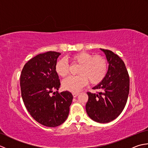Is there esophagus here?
Wrapping results in <instances>:
<instances>
[{"mask_svg": "<svg viewBox=\"0 0 148 148\" xmlns=\"http://www.w3.org/2000/svg\"><path fill=\"white\" fill-rule=\"evenodd\" d=\"M79 93H72V95H73V97H74V98H75V97H76L78 95H79Z\"/></svg>", "mask_w": 148, "mask_h": 148, "instance_id": "1", "label": "esophagus"}]
</instances>
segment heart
<instances>
[{
    "mask_svg": "<svg viewBox=\"0 0 148 148\" xmlns=\"http://www.w3.org/2000/svg\"><path fill=\"white\" fill-rule=\"evenodd\" d=\"M71 60L79 64L76 76H70L62 83L63 88L69 92H79L89 81L97 84L103 79L108 72V63L101 56H93L88 52L81 51L71 56ZM55 71L58 76L64 77L69 73V65L64 59L60 60L55 65Z\"/></svg>",
    "mask_w": 148,
    "mask_h": 148,
    "instance_id": "heart-1",
    "label": "heart"
}]
</instances>
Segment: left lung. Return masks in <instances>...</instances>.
<instances>
[{
    "mask_svg": "<svg viewBox=\"0 0 148 148\" xmlns=\"http://www.w3.org/2000/svg\"><path fill=\"white\" fill-rule=\"evenodd\" d=\"M100 49L106 56L108 70L103 79L93 88L100 92L87 93L86 111L92 120L106 123L114 120L123 110L129 93L130 79L125 63L117 55L108 49Z\"/></svg>",
    "mask_w": 148,
    "mask_h": 148,
    "instance_id": "8db88e82",
    "label": "left lung"
}]
</instances>
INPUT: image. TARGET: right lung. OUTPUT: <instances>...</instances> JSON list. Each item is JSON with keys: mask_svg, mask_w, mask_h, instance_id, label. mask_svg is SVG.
<instances>
[{"mask_svg": "<svg viewBox=\"0 0 148 148\" xmlns=\"http://www.w3.org/2000/svg\"><path fill=\"white\" fill-rule=\"evenodd\" d=\"M60 55L55 51L37 55L24 65L20 76L21 97L27 111L36 121L48 127L64 123L73 99L68 91L54 92L60 86L55 71Z\"/></svg>", "mask_w": 148, "mask_h": 148, "instance_id": "right-lung-1", "label": "right lung"}]
</instances>
